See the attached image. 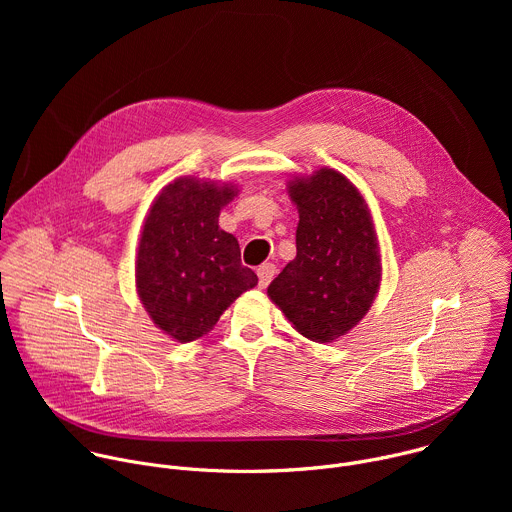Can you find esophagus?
Returning <instances> with one entry per match:
<instances>
[{
	"mask_svg": "<svg viewBox=\"0 0 512 512\" xmlns=\"http://www.w3.org/2000/svg\"><path fill=\"white\" fill-rule=\"evenodd\" d=\"M257 275H259V287H267L269 281H271L273 275H275V265H273V263H263V265H259Z\"/></svg>",
	"mask_w": 512,
	"mask_h": 512,
	"instance_id": "34e87169",
	"label": "esophagus"
}]
</instances>
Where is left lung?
<instances>
[{"label":"left lung","mask_w":512,"mask_h":512,"mask_svg":"<svg viewBox=\"0 0 512 512\" xmlns=\"http://www.w3.org/2000/svg\"><path fill=\"white\" fill-rule=\"evenodd\" d=\"M298 204V255L267 287L294 328L332 342L369 312L381 283L379 241L367 202L336 170L322 168L287 184Z\"/></svg>","instance_id":"obj_1"}]
</instances>
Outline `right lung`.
Segmentation results:
<instances>
[{
  "mask_svg": "<svg viewBox=\"0 0 512 512\" xmlns=\"http://www.w3.org/2000/svg\"><path fill=\"white\" fill-rule=\"evenodd\" d=\"M235 186L178 178L150 208L139 239L135 283L154 324L178 342L204 336L223 312L257 285L231 233L218 227Z\"/></svg>",
  "mask_w": 512,
  "mask_h": 512,
  "instance_id": "add662e5",
  "label": "right lung"
}]
</instances>
